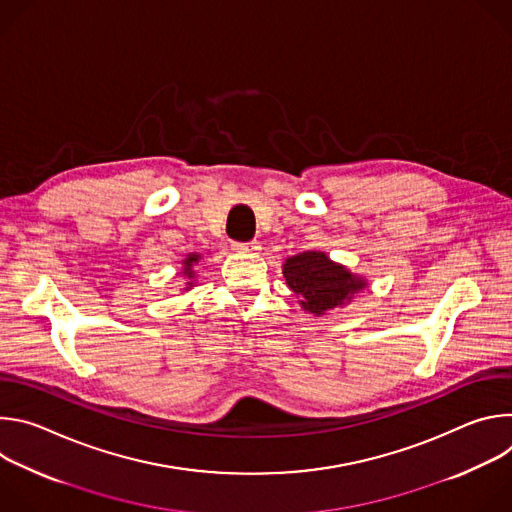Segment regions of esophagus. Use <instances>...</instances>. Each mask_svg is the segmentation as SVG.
I'll use <instances>...</instances> for the list:
<instances>
[{
    "instance_id": "34e87169",
    "label": "esophagus",
    "mask_w": 512,
    "mask_h": 512,
    "mask_svg": "<svg viewBox=\"0 0 512 512\" xmlns=\"http://www.w3.org/2000/svg\"><path fill=\"white\" fill-rule=\"evenodd\" d=\"M231 247H233L235 251H241V253H255V251L261 249V245H259L257 241H247V243H243V241H233Z\"/></svg>"
}]
</instances>
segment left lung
<instances>
[{
  "label": "left lung",
  "mask_w": 512,
  "mask_h": 512,
  "mask_svg": "<svg viewBox=\"0 0 512 512\" xmlns=\"http://www.w3.org/2000/svg\"><path fill=\"white\" fill-rule=\"evenodd\" d=\"M283 275L289 289L302 300L304 310L316 316L342 306L352 294L367 285L342 265L332 263L324 253L316 251L289 257L283 265Z\"/></svg>",
  "instance_id": "obj_1"
}]
</instances>
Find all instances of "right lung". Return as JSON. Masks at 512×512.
<instances>
[{
	"instance_id": "obj_1",
	"label": "right lung",
	"mask_w": 512,
	"mask_h": 512,
	"mask_svg": "<svg viewBox=\"0 0 512 512\" xmlns=\"http://www.w3.org/2000/svg\"><path fill=\"white\" fill-rule=\"evenodd\" d=\"M198 259H200V255H190L186 261H184V275L188 277V279H192L194 277V271H192V265L194 263H198ZM188 285H192V281H188Z\"/></svg>"
}]
</instances>
